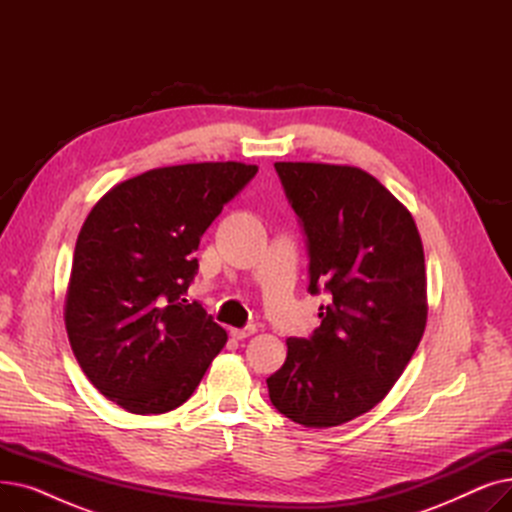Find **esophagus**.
<instances>
[{
	"instance_id": "obj_1",
	"label": "esophagus",
	"mask_w": 512,
	"mask_h": 512,
	"mask_svg": "<svg viewBox=\"0 0 512 512\" xmlns=\"http://www.w3.org/2000/svg\"><path fill=\"white\" fill-rule=\"evenodd\" d=\"M255 332H257V328H255V326H247V328H232V330H230V336H232V338H236V340H245V338L253 336Z\"/></svg>"
}]
</instances>
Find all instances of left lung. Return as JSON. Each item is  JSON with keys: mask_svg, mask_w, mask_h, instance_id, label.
Listing matches in <instances>:
<instances>
[{"mask_svg": "<svg viewBox=\"0 0 512 512\" xmlns=\"http://www.w3.org/2000/svg\"><path fill=\"white\" fill-rule=\"evenodd\" d=\"M309 247V292L326 290L311 338H288L267 378L290 421L326 429L367 413L409 365L427 324V278L411 211L355 166L276 161Z\"/></svg>", "mask_w": 512, "mask_h": 512, "instance_id": "left-lung-1", "label": "left lung"}]
</instances>
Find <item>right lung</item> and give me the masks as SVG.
Instances as JSON below:
<instances>
[{"label": "right lung", "instance_id": "right-lung-1", "mask_svg": "<svg viewBox=\"0 0 512 512\" xmlns=\"http://www.w3.org/2000/svg\"><path fill=\"white\" fill-rule=\"evenodd\" d=\"M257 166L155 168L110 188L78 232L64 321L89 382L128 413L191 398L228 334L188 303L201 236Z\"/></svg>", "mask_w": 512, "mask_h": 512}]
</instances>
